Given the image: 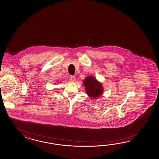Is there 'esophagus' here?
I'll list each match as a JSON object with an SVG mask.
<instances>
[{
    "instance_id": "esophagus-1",
    "label": "esophagus",
    "mask_w": 159,
    "mask_h": 159,
    "mask_svg": "<svg viewBox=\"0 0 159 159\" xmlns=\"http://www.w3.org/2000/svg\"><path fill=\"white\" fill-rule=\"evenodd\" d=\"M70 80L72 81V82H75L76 80V78L74 76H70Z\"/></svg>"
}]
</instances>
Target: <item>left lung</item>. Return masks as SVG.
Masks as SVG:
<instances>
[{
    "label": "left lung",
    "mask_w": 159,
    "mask_h": 159,
    "mask_svg": "<svg viewBox=\"0 0 159 159\" xmlns=\"http://www.w3.org/2000/svg\"><path fill=\"white\" fill-rule=\"evenodd\" d=\"M86 93L89 97L95 99L101 97L103 93V85L93 76H89L83 80Z\"/></svg>",
    "instance_id": "left-lung-1"
}]
</instances>
